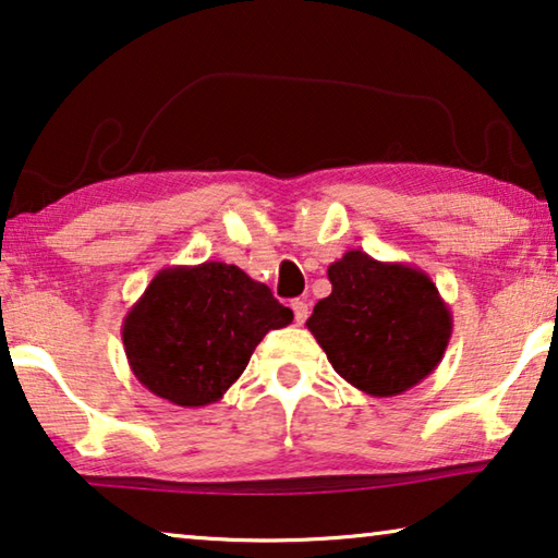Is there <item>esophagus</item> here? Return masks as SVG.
Returning a JSON list of instances; mask_svg holds the SVG:
<instances>
[{
    "mask_svg": "<svg viewBox=\"0 0 558 558\" xmlns=\"http://www.w3.org/2000/svg\"><path fill=\"white\" fill-rule=\"evenodd\" d=\"M290 305H293L295 323H298V326H303L305 318H307V313H311V307H307V303H305V301H293Z\"/></svg>",
    "mask_w": 558,
    "mask_h": 558,
    "instance_id": "1",
    "label": "esophagus"
}]
</instances>
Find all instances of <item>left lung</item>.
Masks as SVG:
<instances>
[{"label": "left lung", "mask_w": 558, "mask_h": 558, "mask_svg": "<svg viewBox=\"0 0 558 558\" xmlns=\"http://www.w3.org/2000/svg\"><path fill=\"white\" fill-rule=\"evenodd\" d=\"M330 295L307 330L340 378L363 393H405L430 376L453 330L451 307L421 268L348 251L328 268Z\"/></svg>", "instance_id": "1"}]
</instances>
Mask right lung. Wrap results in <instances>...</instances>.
<instances>
[{
    "mask_svg": "<svg viewBox=\"0 0 558 558\" xmlns=\"http://www.w3.org/2000/svg\"><path fill=\"white\" fill-rule=\"evenodd\" d=\"M290 320L293 311L238 265H174L157 272L124 315L122 343L149 393L199 409L220 401L265 332Z\"/></svg>",
    "mask_w": 558,
    "mask_h": 558,
    "instance_id": "add662e5",
    "label": "right lung"
}]
</instances>
